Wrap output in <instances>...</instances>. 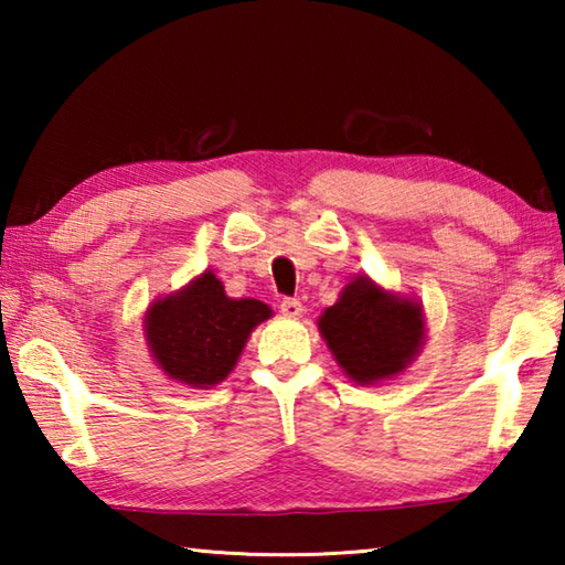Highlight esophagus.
<instances>
[{
    "label": "esophagus",
    "instance_id": "obj_1",
    "mask_svg": "<svg viewBox=\"0 0 565 565\" xmlns=\"http://www.w3.org/2000/svg\"><path fill=\"white\" fill-rule=\"evenodd\" d=\"M279 309H281V313H284L286 319H299L301 313H303V306H301L299 299H284Z\"/></svg>",
    "mask_w": 565,
    "mask_h": 565
}]
</instances>
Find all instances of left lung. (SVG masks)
<instances>
[{"label": "left lung", "instance_id": "left-lung-1", "mask_svg": "<svg viewBox=\"0 0 565 565\" xmlns=\"http://www.w3.org/2000/svg\"><path fill=\"white\" fill-rule=\"evenodd\" d=\"M319 331L353 384H384L404 374L424 347V303L356 276L321 313Z\"/></svg>", "mask_w": 565, "mask_h": 565}]
</instances>
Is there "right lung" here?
I'll list each match as a JSON object with an SVG mask.
<instances>
[{
    "instance_id": "1",
    "label": "right lung",
    "mask_w": 565,
    "mask_h": 565,
    "mask_svg": "<svg viewBox=\"0 0 565 565\" xmlns=\"http://www.w3.org/2000/svg\"><path fill=\"white\" fill-rule=\"evenodd\" d=\"M274 311L259 299H232L214 271L151 301L145 339L164 374L189 388H212L232 374L252 331Z\"/></svg>"
}]
</instances>
